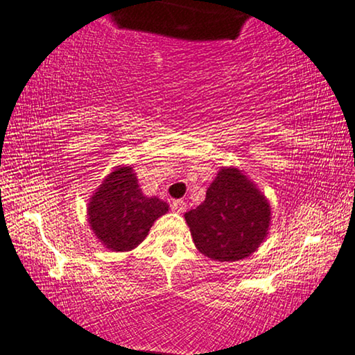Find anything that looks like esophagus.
Instances as JSON below:
<instances>
[{"label": "esophagus", "mask_w": 355, "mask_h": 355, "mask_svg": "<svg viewBox=\"0 0 355 355\" xmlns=\"http://www.w3.org/2000/svg\"><path fill=\"white\" fill-rule=\"evenodd\" d=\"M171 209L176 212H184L185 209H187V203H185L184 200H174L171 203Z\"/></svg>", "instance_id": "esophagus-1"}]
</instances>
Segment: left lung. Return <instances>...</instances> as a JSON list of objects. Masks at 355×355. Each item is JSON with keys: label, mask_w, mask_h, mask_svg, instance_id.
Segmentation results:
<instances>
[{"label": "left lung", "mask_w": 355, "mask_h": 355, "mask_svg": "<svg viewBox=\"0 0 355 355\" xmlns=\"http://www.w3.org/2000/svg\"><path fill=\"white\" fill-rule=\"evenodd\" d=\"M271 208L265 195L238 168H222L185 222L201 254L234 261L255 252L268 234Z\"/></svg>", "instance_id": "left-lung-1"}]
</instances>
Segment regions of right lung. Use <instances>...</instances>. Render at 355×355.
<instances>
[{
  "mask_svg": "<svg viewBox=\"0 0 355 355\" xmlns=\"http://www.w3.org/2000/svg\"><path fill=\"white\" fill-rule=\"evenodd\" d=\"M166 211L165 201L143 193L132 166H116L90 198L87 216L103 246L125 252L143 243Z\"/></svg>",
  "mask_w": 355,
  "mask_h": 355,
  "instance_id": "1",
  "label": "right lung"
}]
</instances>
